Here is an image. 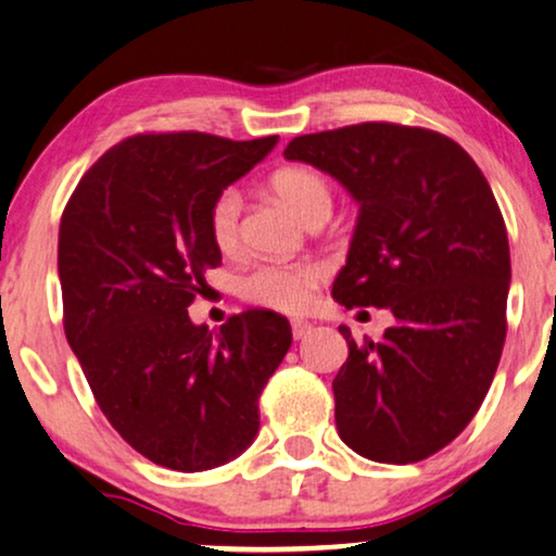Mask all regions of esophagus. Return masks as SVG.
<instances>
[{
	"label": "esophagus",
	"instance_id": "obj_1",
	"mask_svg": "<svg viewBox=\"0 0 556 556\" xmlns=\"http://www.w3.org/2000/svg\"><path fill=\"white\" fill-rule=\"evenodd\" d=\"M291 332H293V338L301 340V338H306V334L312 332V325L306 319H293L291 321Z\"/></svg>",
	"mask_w": 556,
	"mask_h": 556
}]
</instances>
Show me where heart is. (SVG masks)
I'll use <instances>...</instances> for the list:
<instances>
[{"mask_svg":"<svg viewBox=\"0 0 556 556\" xmlns=\"http://www.w3.org/2000/svg\"><path fill=\"white\" fill-rule=\"evenodd\" d=\"M270 190L296 214L301 222H327L332 214V185L319 169L283 167L270 177ZM239 222H242V195L226 188L214 198L208 211V231L222 252L239 247ZM325 280V267L314 260L299 263H260L239 283L250 304L273 312H301L312 304L314 289Z\"/></svg>","mask_w":556,"mask_h":556,"instance_id":"b5f03b06","label":"heart"}]
</instances>
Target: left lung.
<instances>
[{"instance_id":"obj_1","label":"left lung","mask_w":556,"mask_h":556,"mask_svg":"<svg viewBox=\"0 0 556 556\" xmlns=\"http://www.w3.org/2000/svg\"><path fill=\"white\" fill-rule=\"evenodd\" d=\"M283 156L361 205L332 296L396 319L379 342L340 327L338 433L371 462H422L471 422L503 353L510 247L490 182L448 136L400 123L296 136Z\"/></svg>"}]
</instances>
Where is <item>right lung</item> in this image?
<instances>
[{
    "mask_svg": "<svg viewBox=\"0 0 556 556\" xmlns=\"http://www.w3.org/2000/svg\"><path fill=\"white\" fill-rule=\"evenodd\" d=\"M276 143L131 136L87 169L61 216L66 340L108 422L160 467L205 471L242 454L291 348L276 312L237 314L218 332L188 317L205 270L222 265L211 203Z\"/></svg>",
    "mask_w": 556,
    "mask_h": 556,
    "instance_id": "1",
    "label": "right lung"
}]
</instances>
